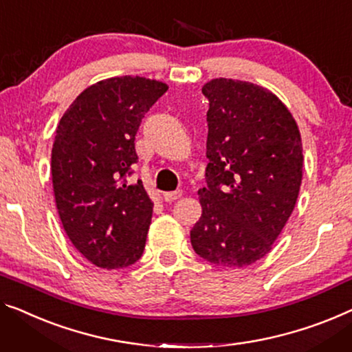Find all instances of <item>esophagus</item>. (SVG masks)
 Returning a JSON list of instances; mask_svg holds the SVG:
<instances>
[{"mask_svg": "<svg viewBox=\"0 0 352 352\" xmlns=\"http://www.w3.org/2000/svg\"><path fill=\"white\" fill-rule=\"evenodd\" d=\"M182 196H183V191H182V190L164 192V199H166V202H174V201H177V199H180Z\"/></svg>", "mask_w": 352, "mask_h": 352, "instance_id": "1", "label": "esophagus"}]
</instances>
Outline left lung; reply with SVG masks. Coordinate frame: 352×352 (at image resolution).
I'll list each match as a JSON object with an SVG mask.
<instances>
[{"instance_id": "left-lung-1", "label": "left lung", "mask_w": 352, "mask_h": 352, "mask_svg": "<svg viewBox=\"0 0 352 352\" xmlns=\"http://www.w3.org/2000/svg\"><path fill=\"white\" fill-rule=\"evenodd\" d=\"M208 99L207 186L191 245L219 267H245L269 253L296 206L302 140L274 93L250 82L214 78Z\"/></svg>"}]
</instances>
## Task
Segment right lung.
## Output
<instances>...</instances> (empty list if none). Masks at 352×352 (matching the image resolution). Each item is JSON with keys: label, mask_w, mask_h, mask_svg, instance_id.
I'll list each match as a JSON object with an SVG mask.
<instances>
[{"label": "right lung", "mask_w": 352, "mask_h": 352, "mask_svg": "<svg viewBox=\"0 0 352 352\" xmlns=\"http://www.w3.org/2000/svg\"><path fill=\"white\" fill-rule=\"evenodd\" d=\"M167 91L144 77H113L82 91L63 115L52 148L56 208L72 245L102 269H124L144 253L153 202L129 185L135 134Z\"/></svg>", "instance_id": "right-lung-1"}]
</instances>
